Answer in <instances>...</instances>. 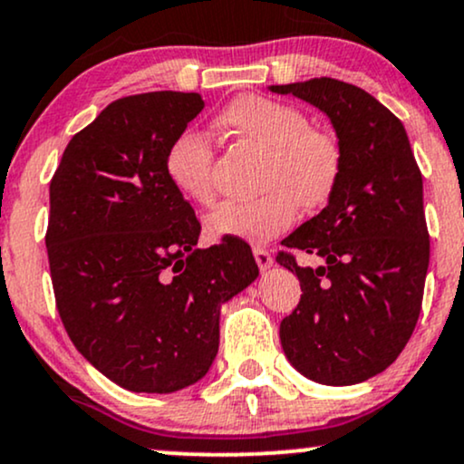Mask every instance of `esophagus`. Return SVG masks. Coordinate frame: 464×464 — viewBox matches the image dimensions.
<instances>
[{
  "instance_id": "obj_1",
  "label": "esophagus",
  "mask_w": 464,
  "mask_h": 464,
  "mask_svg": "<svg viewBox=\"0 0 464 464\" xmlns=\"http://www.w3.org/2000/svg\"><path fill=\"white\" fill-rule=\"evenodd\" d=\"M254 258H256V263H258L260 271L271 269V265H274V256L266 252L265 247H254Z\"/></svg>"
}]
</instances>
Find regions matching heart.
Wrapping results in <instances>:
<instances>
[{
  "label": "heart",
  "instance_id": "b5f03b06",
  "mask_svg": "<svg viewBox=\"0 0 464 464\" xmlns=\"http://www.w3.org/2000/svg\"><path fill=\"white\" fill-rule=\"evenodd\" d=\"M215 125L226 136L266 150L260 182L266 193L252 201H226L212 210L206 230L215 241H271L295 223L297 204L321 208L334 193L343 171L339 139L310 128L299 108L263 95H243L217 114ZM212 165L210 140L195 130L179 132L165 156L171 187L195 204H210L215 198Z\"/></svg>",
  "mask_w": 464,
  "mask_h": 464
}]
</instances>
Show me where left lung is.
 <instances>
[{
    "instance_id": "8db88e82",
    "label": "left lung",
    "mask_w": 464,
    "mask_h": 464,
    "mask_svg": "<svg viewBox=\"0 0 464 464\" xmlns=\"http://www.w3.org/2000/svg\"><path fill=\"white\" fill-rule=\"evenodd\" d=\"M269 91L319 108L343 150L325 208L285 238L324 263L313 269L291 254L276 258L302 286L280 324L282 350L313 382H364L395 362L421 313L430 263L421 171L404 125L367 91L332 78Z\"/></svg>"
}]
</instances>
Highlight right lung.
Segmentation results:
<instances>
[{"label":"right lung","instance_id":"1","mask_svg":"<svg viewBox=\"0 0 464 464\" xmlns=\"http://www.w3.org/2000/svg\"><path fill=\"white\" fill-rule=\"evenodd\" d=\"M198 92L112 102L69 140L49 184L47 256L75 350L134 393H176L208 373L221 306L258 277L247 243L198 249L201 226L169 182L171 140Z\"/></svg>","mask_w":464,"mask_h":464}]
</instances>
